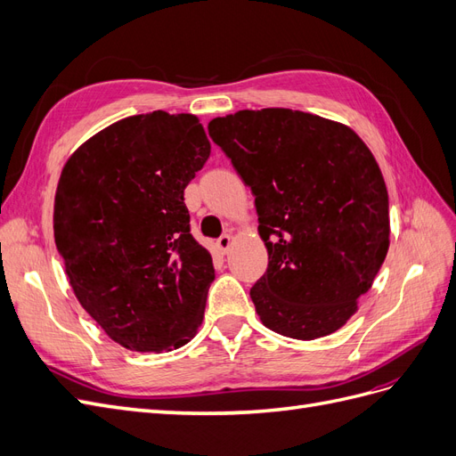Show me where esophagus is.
Wrapping results in <instances>:
<instances>
[{
	"mask_svg": "<svg viewBox=\"0 0 456 456\" xmlns=\"http://www.w3.org/2000/svg\"><path fill=\"white\" fill-rule=\"evenodd\" d=\"M230 245H232V236H228V233H224V236H220V238L216 240V247H218V251L223 253V255H226V253H228Z\"/></svg>",
	"mask_w": 456,
	"mask_h": 456,
	"instance_id": "esophagus-1",
	"label": "esophagus"
}]
</instances>
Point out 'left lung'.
<instances>
[{
    "instance_id": "8db88e82",
    "label": "left lung",
    "mask_w": 456,
    "mask_h": 456,
    "mask_svg": "<svg viewBox=\"0 0 456 456\" xmlns=\"http://www.w3.org/2000/svg\"><path fill=\"white\" fill-rule=\"evenodd\" d=\"M207 129L255 196L268 249L251 287L262 323L298 340L335 333L388 253L377 159L350 127L289 108L241 110Z\"/></svg>"
}]
</instances>
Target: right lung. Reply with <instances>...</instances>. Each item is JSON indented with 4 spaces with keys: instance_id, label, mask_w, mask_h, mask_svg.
Segmentation results:
<instances>
[{
    "instance_id": "obj_1",
    "label": "right lung",
    "mask_w": 456,
    "mask_h": 456,
    "mask_svg": "<svg viewBox=\"0 0 456 456\" xmlns=\"http://www.w3.org/2000/svg\"><path fill=\"white\" fill-rule=\"evenodd\" d=\"M209 154L196 116L156 110L96 133L64 165L54 243L79 305L129 350L181 348L201 325L215 268L190 233L184 188Z\"/></svg>"
}]
</instances>
